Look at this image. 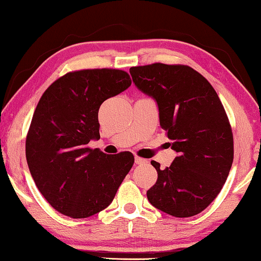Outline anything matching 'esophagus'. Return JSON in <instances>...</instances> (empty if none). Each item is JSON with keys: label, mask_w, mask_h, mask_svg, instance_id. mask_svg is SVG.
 <instances>
[{"label": "esophagus", "mask_w": 261, "mask_h": 261, "mask_svg": "<svg viewBox=\"0 0 261 261\" xmlns=\"http://www.w3.org/2000/svg\"><path fill=\"white\" fill-rule=\"evenodd\" d=\"M135 162L137 163V165H141V163L147 162V160H145V159L139 158V156H135Z\"/></svg>", "instance_id": "esophagus-1"}]
</instances>
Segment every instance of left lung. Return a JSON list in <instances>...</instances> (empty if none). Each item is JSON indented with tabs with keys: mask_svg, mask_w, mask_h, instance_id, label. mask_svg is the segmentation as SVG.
<instances>
[{
	"mask_svg": "<svg viewBox=\"0 0 261 261\" xmlns=\"http://www.w3.org/2000/svg\"><path fill=\"white\" fill-rule=\"evenodd\" d=\"M135 85L156 101L160 125L178 156L158 171L147 191L155 208L176 218L204 211L220 193L233 160V138L222 103L208 81L188 65L130 68Z\"/></svg>",
	"mask_w": 261,
	"mask_h": 261,
	"instance_id": "1",
	"label": "left lung"
}]
</instances>
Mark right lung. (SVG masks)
Returning <instances> with one entry per match:
<instances>
[{
	"label": "right lung",
	"mask_w": 261,
	"mask_h": 261,
	"mask_svg": "<svg viewBox=\"0 0 261 261\" xmlns=\"http://www.w3.org/2000/svg\"><path fill=\"white\" fill-rule=\"evenodd\" d=\"M131 85L117 69L64 74L42 94L26 137V160L39 191L60 213L85 219L108 207L134 166L130 152L107 155L99 139L101 103Z\"/></svg>",
	"instance_id": "right-lung-1"
}]
</instances>
